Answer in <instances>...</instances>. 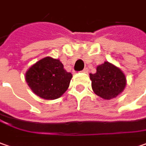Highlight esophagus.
Listing matches in <instances>:
<instances>
[{"label":"esophagus","instance_id":"obj_1","mask_svg":"<svg viewBox=\"0 0 146 146\" xmlns=\"http://www.w3.org/2000/svg\"><path fill=\"white\" fill-rule=\"evenodd\" d=\"M82 72H83V73H87V72H88V68H84V69H83V70H82Z\"/></svg>","mask_w":146,"mask_h":146}]
</instances>
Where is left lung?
Wrapping results in <instances>:
<instances>
[{"label": "left lung", "instance_id": "1", "mask_svg": "<svg viewBox=\"0 0 146 146\" xmlns=\"http://www.w3.org/2000/svg\"><path fill=\"white\" fill-rule=\"evenodd\" d=\"M90 78L94 92L105 100L116 97L123 91L126 86L123 73L109 62L99 65L96 73H90Z\"/></svg>", "mask_w": 146, "mask_h": 146}]
</instances>
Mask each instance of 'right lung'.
<instances>
[{"label":"right lung","instance_id":"1","mask_svg":"<svg viewBox=\"0 0 146 146\" xmlns=\"http://www.w3.org/2000/svg\"><path fill=\"white\" fill-rule=\"evenodd\" d=\"M73 75L64 69L59 60L46 57L29 68L26 82L36 96L46 100L60 97L66 92Z\"/></svg>","mask_w":146,"mask_h":146}]
</instances>
